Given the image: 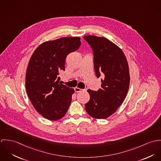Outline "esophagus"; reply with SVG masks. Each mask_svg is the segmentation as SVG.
<instances>
[{
	"label": "esophagus",
	"mask_w": 161,
	"mask_h": 161,
	"mask_svg": "<svg viewBox=\"0 0 161 161\" xmlns=\"http://www.w3.org/2000/svg\"><path fill=\"white\" fill-rule=\"evenodd\" d=\"M75 91L76 92H81V91H82V89H80V88H77V87H76V88H75Z\"/></svg>",
	"instance_id": "obj_1"
}]
</instances>
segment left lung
<instances>
[{
    "label": "left lung",
    "mask_w": 161,
    "mask_h": 161,
    "mask_svg": "<svg viewBox=\"0 0 161 161\" xmlns=\"http://www.w3.org/2000/svg\"><path fill=\"white\" fill-rule=\"evenodd\" d=\"M83 38L92 49L96 75L102 77L101 89L88 90L90 99L85 109L93 118L107 119L122 104L129 89L127 60L122 49L105 37L88 35Z\"/></svg>",
    "instance_id": "8db88e82"
}]
</instances>
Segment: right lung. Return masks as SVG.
<instances>
[{
    "label": "right lung",
    "mask_w": 161,
    "mask_h": 161,
    "mask_svg": "<svg viewBox=\"0 0 161 161\" xmlns=\"http://www.w3.org/2000/svg\"><path fill=\"white\" fill-rule=\"evenodd\" d=\"M81 44L80 37H64L42 43L33 53L25 77L26 90L36 111L50 120L67 113L75 91L59 82L68 54Z\"/></svg>",
    "instance_id": "right-lung-1"
}]
</instances>
